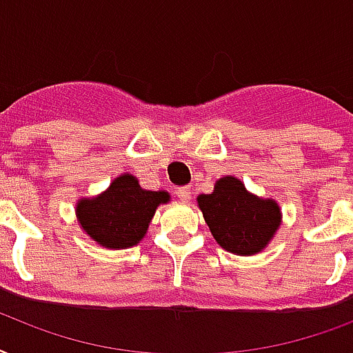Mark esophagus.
<instances>
[{"instance_id":"1","label":"esophagus","mask_w":353,"mask_h":353,"mask_svg":"<svg viewBox=\"0 0 353 353\" xmlns=\"http://www.w3.org/2000/svg\"><path fill=\"white\" fill-rule=\"evenodd\" d=\"M176 196H179V201L190 202L191 190H190V188H179V190H176Z\"/></svg>"}]
</instances>
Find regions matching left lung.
Masks as SVG:
<instances>
[{
    "instance_id": "obj_1",
    "label": "left lung",
    "mask_w": 353,
    "mask_h": 353,
    "mask_svg": "<svg viewBox=\"0 0 353 353\" xmlns=\"http://www.w3.org/2000/svg\"><path fill=\"white\" fill-rule=\"evenodd\" d=\"M196 206L217 245L236 256L265 250L281 225L280 204L250 193L232 174L217 180L212 193L196 196Z\"/></svg>"
}]
</instances>
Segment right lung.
I'll list each match as a JSON object with an SVG mask.
<instances>
[{
	"label": "right lung",
	"mask_w": 353,
	"mask_h": 353,
	"mask_svg": "<svg viewBox=\"0 0 353 353\" xmlns=\"http://www.w3.org/2000/svg\"><path fill=\"white\" fill-rule=\"evenodd\" d=\"M168 191H149L130 173L112 180L103 193L79 199L75 215L84 234L110 250L136 247L145 237L160 204H168Z\"/></svg>",
	"instance_id": "add662e5"
}]
</instances>
